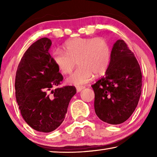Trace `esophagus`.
Returning <instances> with one entry per match:
<instances>
[{"mask_svg": "<svg viewBox=\"0 0 157 157\" xmlns=\"http://www.w3.org/2000/svg\"><path fill=\"white\" fill-rule=\"evenodd\" d=\"M84 88H85L84 86H77L76 90H77V91H78V92H80L82 90H83Z\"/></svg>", "mask_w": 157, "mask_h": 157, "instance_id": "34e87169", "label": "esophagus"}]
</instances>
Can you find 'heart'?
I'll return each mask as SVG.
<instances>
[{
  "mask_svg": "<svg viewBox=\"0 0 157 157\" xmlns=\"http://www.w3.org/2000/svg\"><path fill=\"white\" fill-rule=\"evenodd\" d=\"M65 51L53 50L52 60L61 73H70L78 61L79 67L66 79L71 84L80 86L93 79L94 73H105L111 60V48L108 42L101 37L71 39L63 45Z\"/></svg>",
  "mask_w": 157,
  "mask_h": 157,
  "instance_id": "1",
  "label": "heart"
}]
</instances>
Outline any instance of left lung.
I'll return each mask as SVG.
<instances>
[{
	"instance_id": "1",
	"label": "left lung",
	"mask_w": 157,
	"mask_h": 157,
	"mask_svg": "<svg viewBox=\"0 0 157 157\" xmlns=\"http://www.w3.org/2000/svg\"><path fill=\"white\" fill-rule=\"evenodd\" d=\"M91 86L95 112L103 122L121 124L136 109L141 94L142 74L134 53L123 40L113 44L105 76Z\"/></svg>"
}]
</instances>
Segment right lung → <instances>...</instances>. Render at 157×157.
I'll list each match as a JSON object with an SVG mask.
<instances>
[{
	"instance_id": "1",
	"label": "right lung",
	"mask_w": 157,
	"mask_h": 157,
	"mask_svg": "<svg viewBox=\"0 0 157 157\" xmlns=\"http://www.w3.org/2000/svg\"><path fill=\"white\" fill-rule=\"evenodd\" d=\"M51 45L46 37L32 44L21 58L15 78L16 98L23 119L33 129L46 133L62 123L76 94L73 86L53 89L63 76L48 52Z\"/></svg>"
}]
</instances>
